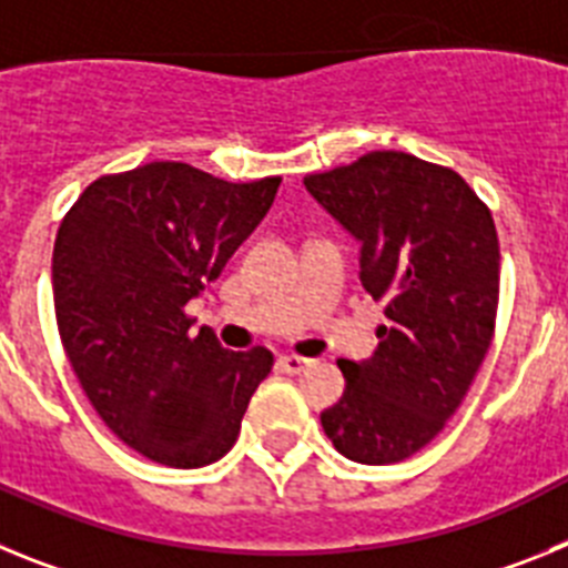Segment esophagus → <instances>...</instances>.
Masks as SVG:
<instances>
[{"mask_svg": "<svg viewBox=\"0 0 568 568\" xmlns=\"http://www.w3.org/2000/svg\"><path fill=\"white\" fill-rule=\"evenodd\" d=\"M310 366H313V361L301 358V355H281V358H278V369H281V373H287V375L307 373Z\"/></svg>", "mask_w": 568, "mask_h": 568, "instance_id": "34e87169", "label": "esophagus"}]
</instances>
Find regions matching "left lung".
I'll return each instance as SVG.
<instances>
[{"label":"left lung","mask_w":568,"mask_h":568,"mask_svg":"<svg viewBox=\"0 0 568 568\" xmlns=\"http://www.w3.org/2000/svg\"><path fill=\"white\" fill-rule=\"evenodd\" d=\"M304 187L361 244V284L384 304L373 358L338 366L321 413L344 458L398 464L444 429L495 333L500 247L486 204L455 170L375 150Z\"/></svg>","instance_id":"obj_1"}]
</instances>
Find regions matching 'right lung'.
<instances>
[{
    "label": "right lung",
    "mask_w": 568,
    "mask_h": 568,
    "mask_svg": "<svg viewBox=\"0 0 568 568\" xmlns=\"http://www.w3.org/2000/svg\"><path fill=\"white\" fill-rule=\"evenodd\" d=\"M281 179L233 184L182 162L102 175L53 244V304L99 418L175 469L224 458L273 353H230L184 304L222 275L273 207Z\"/></svg>",
    "instance_id": "1"
}]
</instances>
